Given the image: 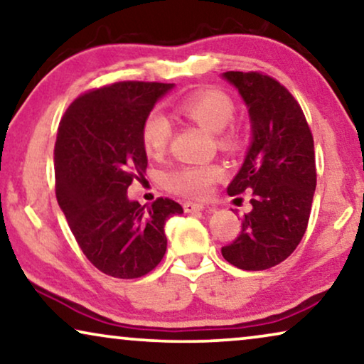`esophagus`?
I'll return each instance as SVG.
<instances>
[{"label":"esophagus","instance_id":"obj_1","mask_svg":"<svg viewBox=\"0 0 364 364\" xmlns=\"http://www.w3.org/2000/svg\"><path fill=\"white\" fill-rule=\"evenodd\" d=\"M205 208V205L203 203H198V202H186L183 203V210L192 213V212H200Z\"/></svg>","mask_w":364,"mask_h":364}]
</instances>
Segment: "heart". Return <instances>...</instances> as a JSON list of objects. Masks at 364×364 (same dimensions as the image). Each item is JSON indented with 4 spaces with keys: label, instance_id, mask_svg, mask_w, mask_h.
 <instances>
[{
    "label": "heart",
    "instance_id": "heart-1",
    "mask_svg": "<svg viewBox=\"0 0 364 364\" xmlns=\"http://www.w3.org/2000/svg\"><path fill=\"white\" fill-rule=\"evenodd\" d=\"M177 112L188 121L198 124L207 131L215 132L218 147L223 151H235L240 136L233 127H228L235 114V104L227 92L220 89H200L183 97L177 104ZM172 136V126L164 114L154 111L142 124V144L151 157H161L167 151ZM218 164H191L167 172L164 183L171 192L183 197H202L215 181L222 177Z\"/></svg>",
    "mask_w": 364,
    "mask_h": 364
}]
</instances>
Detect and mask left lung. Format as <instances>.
<instances>
[{
    "mask_svg": "<svg viewBox=\"0 0 364 364\" xmlns=\"http://www.w3.org/2000/svg\"><path fill=\"white\" fill-rule=\"evenodd\" d=\"M245 101L253 141L228 196L252 193V210L222 255L242 270H267L293 253L310 220L316 166L313 136L300 104L267 74L228 71Z\"/></svg>",
    "mask_w": 364,
    "mask_h": 364,
    "instance_id": "obj_1",
    "label": "left lung"
}]
</instances>
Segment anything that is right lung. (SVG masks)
Wrapping results in <instances>:
<instances>
[{
	"mask_svg": "<svg viewBox=\"0 0 364 364\" xmlns=\"http://www.w3.org/2000/svg\"><path fill=\"white\" fill-rule=\"evenodd\" d=\"M173 84L122 81L74 99L54 144L56 198L77 245L114 278L152 272L167 250L166 222L183 208L159 197L151 207L127 198L144 177L142 124Z\"/></svg>",
	"mask_w": 364,
	"mask_h": 364,
	"instance_id": "right-lung-1",
	"label": "right lung"
}]
</instances>
